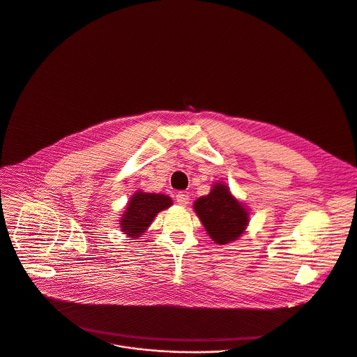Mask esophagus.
<instances>
[{
  "label": "esophagus",
  "mask_w": 357,
  "mask_h": 357,
  "mask_svg": "<svg viewBox=\"0 0 357 357\" xmlns=\"http://www.w3.org/2000/svg\"><path fill=\"white\" fill-rule=\"evenodd\" d=\"M176 201H177V204H178V205H181V206H187V205H188V202H190V197H188V194L178 192V194L176 195Z\"/></svg>",
  "instance_id": "1"
}]
</instances>
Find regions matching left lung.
<instances>
[{
  "instance_id": "left-lung-1",
  "label": "left lung",
  "mask_w": 357,
  "mask_h": 357,
  "mask_svg": "<svg viewBox=\"0 0 357 357\" xmlns=\"http://www.w3.org/2000/svg\"><path fill=\"white\" fill-rule=\"evenodd\" d=\"M194 211L212 240L222 245L237 240L248 225L247 208L223 183H216L208 195L198 198Z\"/></svg>"
}]
</instances>
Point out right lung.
Here are the masks:
<instances>
[{
  "label": "right lung",
  "instance_id": "obj_1",
  "mask_svg": "<svg viewBox=\"0 0 357 357\" xmlns=\"http://www.w3.org/2000/svg\"><path fill=\"white\" fill-rule=\"evenodd\" d=\"M173 204L172 198L163 194L137 191L127 204L120 219L121 231L130 237H141L151 226L155 216Z\"/></svg>",
  "mask_w": 357,
  "mask_h": 357
}]
</instances>
